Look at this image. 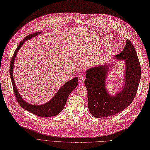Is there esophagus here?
<instances>
[{"label": "esophagus", "instance_id": "34e87169", "mask_svg": "<svg viewBox=\"0 0 150 150\" xmlns=\"http://www.w3.org/2000/svg\"><path fill=\"white\" fill-rule=\"evenodd\" d=\"M79 81L81 83H84V81H85V77L83 76H81L79 77Z\"/></svg>", "mask_w": 150, "mask_h": 150}]
</instances>
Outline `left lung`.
Listing matches in <instances>:
<instances>
[{"label": "left lung", "instance_id": "8db88e82", "mask_svg": "<svg viewBox=\"0 0 150 150\" xmlns=\"http://www.w3.org/2000/svg\"><path fill=\"white\" fill-rule=\"evenodd\" d=\"M115 59L125 60L126 69L125 85L114 96L107 92L105 85L108 64L86 71L85 85L88 91V107L90 113L95 118L107 117L122 112L132 103L137 92L142 70L136 50L129 40H127L123 50L115 55Z\"/></svg>", "mask_w": 150, "mask_h": 150}]
</instances>
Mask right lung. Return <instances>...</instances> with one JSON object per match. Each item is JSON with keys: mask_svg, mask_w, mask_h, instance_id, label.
Returning a JSON list of instances; mask_svg holds the SVG:
<instances>
[{"mask_svg": "<svg viewBox=\"0 0 150 150\" xmlns=\"http://www.w3.org/2000/svg\"><path fill=\"white\" fill-rule=\"evenodd\" d=\"M40 32H38L32 33L28 35L23 40L19 43L18 46L14 52V54L12 57L10 65V75L11 78L12 83L14 91V94L16 97L17 102L21 107L25 110H27L33 114L36 115L38 117H54L58 114H59L62 110L64 109L65 103L67 102V98H68L71 91H73L78 85V77H75L73 79L67 81V83L63 85L62 87L57 91L55 96L50 101H48L45 104L35 105L28 103L24 100L19 93L18 89L16 85V83L14 81L13 76V64L15 62L18 50L21 49L23 44L26 40L30 39L31 38L36 37Z\"/></svg>", "mask_w": 150, "mask_h": 150, "instance_id": "1", "label": "right lung"}]
</instances>
